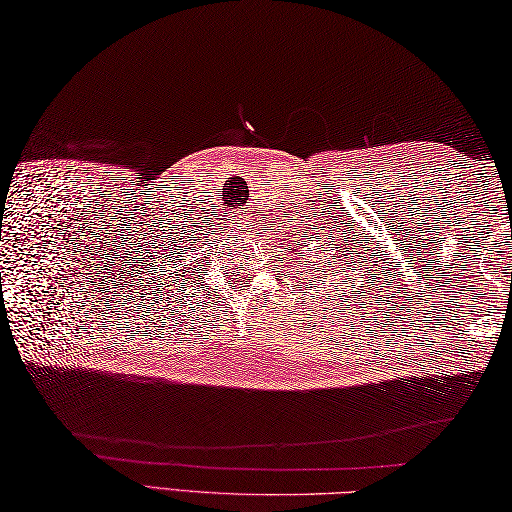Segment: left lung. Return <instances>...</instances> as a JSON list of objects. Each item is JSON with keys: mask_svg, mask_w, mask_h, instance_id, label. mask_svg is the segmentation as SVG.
<instances>
[{"mask_svg": "<svg viewBox=\"0 0 512 512\" xmlns=\"http://www.w3.org/2000/svg\"><path fill=\"white\" fill-rule=\"evenodd\" d=\"M325 265H327V260H325ZM318 269H320V267H318ZM336 274H338V271H336ZM344 283H347V280H342V285H344Z\"/></svg>", "mask_w": 512, "mask_h": 512, "instance_id": "left-lung-1", "label": "left lung"}]
</instances>
